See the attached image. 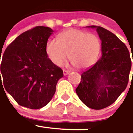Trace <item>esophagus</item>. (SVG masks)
I'll use <instances>...</instances> for the list:
<instances>
[{"instance_id":"obj_1","label":"esophagus","mask_w":133,"mask_h":133,"mask_svg":"<svg viewBox=\"0 0 133 133\" xmlns=\"http://www.w3.org/2000/svg\"><path fill=\"white\" fill-rule=\"evenodd\" d=\"M63 75H64V76H66V75H68V74L70 73V71H68V70H63Z\"/></svg>"}]
</instances>
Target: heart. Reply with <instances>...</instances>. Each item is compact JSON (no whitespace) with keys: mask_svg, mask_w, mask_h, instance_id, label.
<instances>
[{"mask_svg":"<svg viewBox=\"0 0 133 133\" xmlns=\"http://www.w3.org/2000/svg\"><path fill=\"white\" fill-rule=\"evenodd\" d=\"M100 39L93 33L70 29L60 33L56 39H49L45 51L51 62L62 66L68 58L76 68L90 66L100 54Z\"/></svg>","mask_w":133,"mask_h":133,"instance_id":"b5f03b06","label":"heart"}]
</instances>
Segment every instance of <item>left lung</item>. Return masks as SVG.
I'll use <instances>...</instances> for the list:
<instances>
[{
  "label": "left lung",
  "instance_id": "obj_1",
  "mask_svg": "<svg viewBox=\"0 0 133 133\" xmlns=\"http://www.w3.org/2000/svg\"><path fill=\"white\" fill-rule=\"evenodd\" d=\"M88 27L96 29L102 41V56L83 71L76 92L86 106L100 110L114 103L126 89L131 59L127 46L114 33L102 26Z\"/></svg>",
  "mask_w": 133,
  "mask_h": 133
}]
</instances>
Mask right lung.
I'll list each match as a JSON object with an SVG mask.
<instances>
[{
    "label": "right lung",
    "instance_id": "obj_1",
    "mask_svg": "<svg viewBox=\"0 0 133 133\" xmlns=\"http://www.w3.org/2000/svg\"><path fill=\"white\" fill-rule=\"evenodd\" d=\"M53 32L47 26H35L17 37L3 54L0 84L22 107L39 109L46 106L63 76V70L51 62L45 51Z\"/></svg>",
    "mask_w": 133,
    "mask_h": 133
}]
</instances>
